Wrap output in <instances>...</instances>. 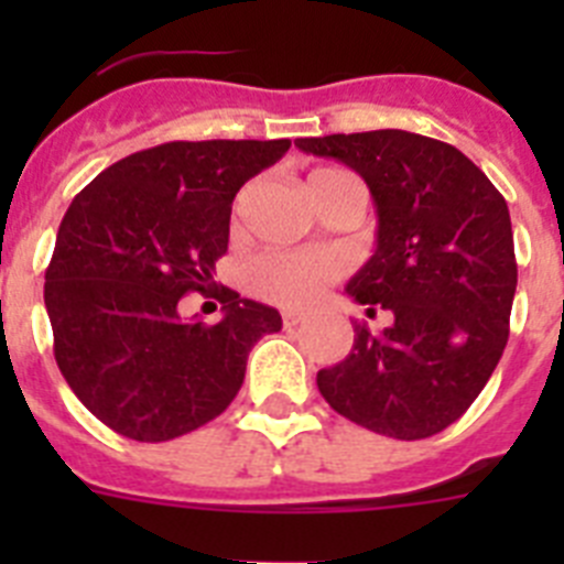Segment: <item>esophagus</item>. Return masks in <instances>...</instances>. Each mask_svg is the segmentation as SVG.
Masks as SVG:
<instances>
[{"label": "esophagus", "mask_w": 564, "mask_h": 564, "mask_svg": "<svg viewBox=\"0 0 564 564\" xmlns=\"http://www.w3.org/2000/svg\"><path fill=\"white\" fill-rule=\"evenodd\" d=\"M302 322H305V316H302V313H296V311L282 313V325H285V330H293V327H299Z\"/></svg>", "instance_id": "obj_1"}]
</instances>
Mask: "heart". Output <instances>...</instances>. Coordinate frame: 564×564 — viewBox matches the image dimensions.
I'll return each mask as SVG.
<instances>
[{
	"label": "heart",
	"instance_id": "1",
	"mask_svg": "<svg viewBox=\"0 0 564 564\" xmlns=\"http://www.w3.org/2000/svg\"><path fill=\"white\" fill-rule=\"evenodd\" d=\"M338 181H352V177L341 169L316 166L307 172L305 188L307 194H318ZM344 268L347 265L336 251L285 248V251H265L253 257L248 262L246 279L248 288L265 302L282 307H307L325 293L327 285L344 276Z\"/></svg>",
	"mask_w": 564,
	"mask_h": 564
}]
</instances>
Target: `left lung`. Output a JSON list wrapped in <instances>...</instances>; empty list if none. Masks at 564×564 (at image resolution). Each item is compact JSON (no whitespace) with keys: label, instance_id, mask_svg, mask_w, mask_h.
<instances>
[{"label":"left lung","instance_id":"8db88e82","mask_svg":"<svg viewBox=\"0 0 564 564\" xmlns=\"http://www.w3.org/2000/svg\"><path fill=\"white\" fill-rule=\"evenodd\" d=\"M370 186L378 246L347 293L383 333L356 327L350 356L318 370L338 415L398 441L443 432L471 406L508 341L517 291L506 197L452 143L403 129L296 138Z\"/></svg>","mask_w":564,"mask_h":564}]
</instances>
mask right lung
I'll list each match as a JSON object with an SVG mask.
<instances>
[{
    "mask_svg": "<svg viewBox=\"0 0 564 564\" xmlns=\"http://www.w3.org/2000/svg\"><path fill=\"white\" fill-rule=\"evenodd\" d=\"M291 149L279 141H172L104 169L76 194L44 271L53 352L69 390L109 430L161 443L200 430L237 398L273 307L214 291L223 322L186 325L177 302L212 293L242 183Z\"/></svg>",
    "mask_w": 564,
    "mask_h": 564,
    "instance_id": "right-lung-1",
    "label": "right lung"
}]
</instances>
